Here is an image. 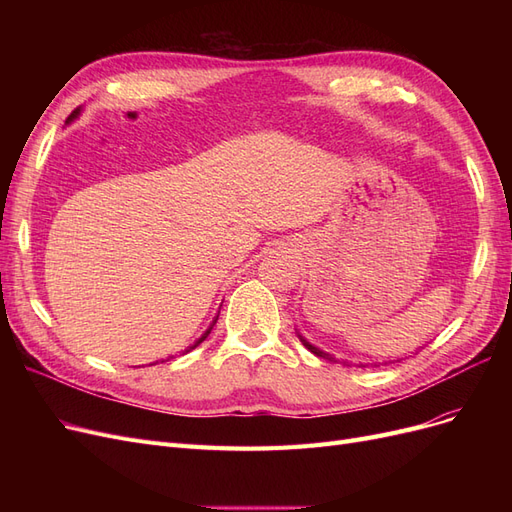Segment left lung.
<instances>
[{"label": "left lung", "mask_w": 512, "mask_h": 512, "mask_svg": "<svg viewBox=\"0 0 512 512\" xmlns=\"http://www.w3.org/2000/svg\"><path fill=\"white\" fill-rule=\"evenodd\" d=\"M299 339H301V342H303V346H305V348H307L309 352H314L316 356H322V359H327V361H333V363H337V359H335V356H333V354H329V352H324V350L316 348L314 344H309V342H307V339H305L303 335H299ZM344 363H346V361H344ZM374 365H376V363H374ZM359 367H365V365H363V363H359Z\"/></svg>", "instance_id": "1"}]
</instances>
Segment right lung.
Listing matches in <instances>:
<instances>
[{
    "label": "right lung",
    "mask_w": 512,
    "mask_h": 512,
    "mask_svg": "<svg viewBox=\"0 0 512 512\" xmlns=\"http://www.w3.org/2000/svg\"><path fill=\"white\" fill-rule=\"evenodd\" d=\"M79 115H81V108H76V111H74V113H72V115L68 117V123H70V121H74V119H76V117H79ZM215 322H218V316H215V318H213V322H211V327H209V329H207V331H205L203 335H200V337L196 339V342H194V344H192V346H190L188 350H185V352H190V350H194L196 346H200V344H203V342H205V339H207V335L211 333V329H213V324H215ZM162 363H164V361H162Z\"/></svg>",
    "instance_id": "right-lung-1"
}]
</instances>
